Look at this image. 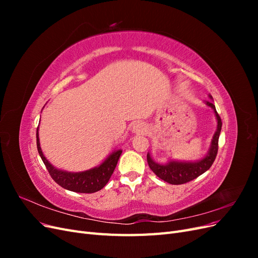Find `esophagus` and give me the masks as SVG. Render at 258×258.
<instances>
[{
    "label": "esophagus",
    "instance_id": "obj_1",
    "mask_svg": "<svg viewBox=\"0 0 258 258\" xmlns=\"http://www.w3.org/2000/svg\"><path fill=\"white\" fill-rule=\"evenodd\" d=\"M146 130L145 124L143 122L136 121L134 124H132V132L134 134H143V132Z\"/></svg>",
    "mask_w": 258,
    "mask_h": 258
}]
</instances>
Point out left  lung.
I'll use <instances>...</instances> for the list:
<instances>
[{
    "label": "left lung",
    "instance_id": "obj_1",
    "mask_svg": "<svg viewBox=\"0 0 258 258\" xmlns=\"http://www.w3.org/2000/svg\"><path fill=\"white\" fill-rule=\"evenodd\" d=\"M209 98L212 101H207L206 105L211 107L214 112L216 119V131L211 140L209 151L207 154L199 160H175L169 159L166 163H159L155 161L152 157L151 153H147V162L151 170L163 181L173 184L179 185L187 182H190L192 179L198 177L199 175L204 174L206 171L210 169L212 163L215 160L217 150H218V138H220L221 129H222V120L220 115L217 114L215 105L213 104V98L209 95Z\"/></svg>",
    "mask_w": 258,
    "mask_h": 258
}]
</instances>
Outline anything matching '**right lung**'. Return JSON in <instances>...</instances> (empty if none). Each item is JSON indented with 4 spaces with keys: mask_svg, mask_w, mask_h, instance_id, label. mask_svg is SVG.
Segmentation results:
<instances>
[{
    "mask_svg": "<svg viewBox=\"0 0 258 258\" xmlns=\"http://www.w3.org/2000/svg\"><path fill=\"white\" fill-rule=\"evenodd\" d=\"M36 145L38 154H40L44 165L47 168L53 181L68 190L85 194L96 192L103 188L108 182V179L111 178L122 153L121 148L114 150L107 155V157L99 166L82 171V172H69V171L53 167L47 158L45 157L41 148L38 128L36 129Z\"/></svg>",
    "mask_w": 258,
    "mask_h": 258,
    "instance_id": "add662e5",
    "label": "right lung"
}]
</instances>
